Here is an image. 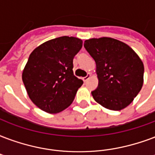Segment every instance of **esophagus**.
<instances>
[{"mask_svg":"<svg viewBox=\"0 0 155 155\" xmlns=\"http://www.w3.org/2000/svg\"><path fill=\"white\" fill-rule=\"evenodd\" d=\"M90 77H91V74H90V73H88L86 76H84V77H83V80H84V82H86V81H87V80H88V79H89V78H90Z\"/></svg>","mask_w":155,"mask_h":155,"instance_id":"1","label":"esophagus"}]
</instances>
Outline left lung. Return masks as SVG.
<instances>
[{"label": "left lung", "mask_w": 155, "mask_h": 155, "mask_svg": "<svg viewBox=\"0 0 155 155\" xmlns=\"http://www.w3.org/2000/svg\"><path fill=\"white\" fill-rule=\"evenodd\" d=\"M84 46L96 62L98 86L94 100L111 110L127 107L143 85L144 65L135 51L110 37L86 40Z\"/></svg>", "instance_id": "left-lung-1"}]
</instances>
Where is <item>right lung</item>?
<instances>
[{
  "instance_id": "add662e5",
  "label": "right lung",
  "mask_w": 155,
  "mask_h": 155,
  "mask_svg": "<svg viewBox=\"0 0 155 155\" xmlns=\"http://www.w3.org/2000/svg\"><path fill=\"white\" fill-rule=\"evenodd\" d=\"M83 41L61 36L35 48L22 71V81L35 106L49 114L62 111L72 103L83 80L73 73V59Z\"/></svg>"
}]
</instances>
